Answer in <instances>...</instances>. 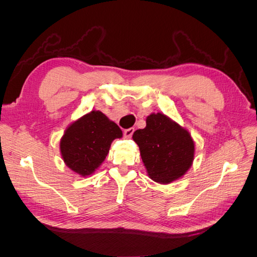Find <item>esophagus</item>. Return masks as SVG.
<instances>
[{
  "label": "esophagus",
  "instance_id": "esophagus-1",
  "mask_svg": "<svg viewBox=\"0 0 257 257\" xmlns=\"http://www.w3.org/2000/svg\"><path fill=\"white\" fill-rule=\"evenodd\" d=\"M134 131L135 130L133 127L125 130V131H124V137H125V138H131L132 135H133V133H134Z\"/></svg>",
  "mask_w": 257,
  "mask_h": 257
}]
</instances>
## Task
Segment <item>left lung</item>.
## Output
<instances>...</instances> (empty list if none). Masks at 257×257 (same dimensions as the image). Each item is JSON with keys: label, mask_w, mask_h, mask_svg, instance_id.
Returning a JSON list of instances; mask_svg holds the SVG:
<instances>
[{"label": "left lung", "mask_w": 257, "mask_h": 257, "mask_svg": "<svg viewBox=\"0 0 257 257\" xmlns=\"http://www.w3.org/2000/svg\"><path fill=\"white\" fill-rule=\"evenodd\" d=\"M145 128L134 132L148 176L161 184L178 180L191 168L195 144L188 130L164 113H151Z\"/></svg>", "instance_id": "8db88e82"}]
</instances>
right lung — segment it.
Returning a JSON list of instances; mask_svg holds the SVG:
<instances>
[{
    "label": "right lung",
    "instance_id": "add662e5",
    "mask_svg": "<svg viewBox=\"0 0 257 257\" xmlns=\"http://www.w3.org/2000/svg\"><path fill=\"white\" fill-rule=\"evenodd\" d=\"M122 131L99 110H92L69 124L60 141L65 165L81 177L92 175L105 161L111 143Z\"/></svg>",
    "mask_w": 257,
    "mask_h": 257
}]
</instances>
